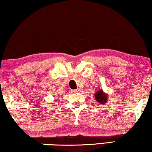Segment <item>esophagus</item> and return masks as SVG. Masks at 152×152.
<instances>
[{"label": "esophagus", "mask_w": 152, "mask_h": 152, "mask_svg": "<svg viewBox=\"0 0 152 152\" xmlns=\"http://www.w3.org/2000/svg\"><path fill=\"white\" fill-rule=\"evenodd\" d=\"M81 91L80 88H77V90H75V91H72V92H80Z\"/></svg>", "instance_id": "1"}]
</instances>
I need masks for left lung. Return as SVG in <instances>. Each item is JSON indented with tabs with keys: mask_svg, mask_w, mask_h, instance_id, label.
Segmentation results:
<instances>
[{
	"mask_svg": "<svg viewBox=\"0 0 152 152\" xmlns=\"http://www.w3.org/2000/svg\"><path fill=\"white\" fill-rule=\"evenodd\" d=\"M94 97H95L96 102H97L99 104L105 105L108 99V95L107 93L103 92L102 89H101L96 92V93L94 94Z\"/></svg>",
	"mask_w": 152,
	"mask_h": 152,
	"instance_id": "obj_1",
	"label": "left lung"
}]
</instances>
